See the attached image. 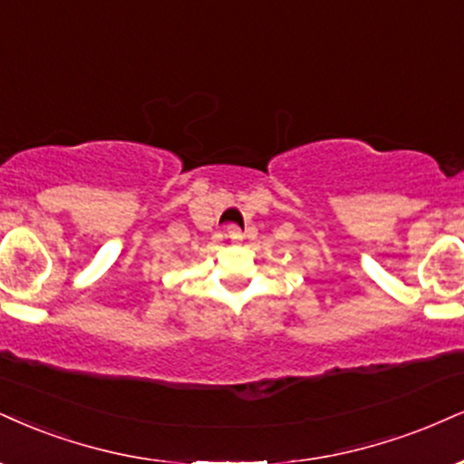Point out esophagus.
I'll use <instances>...</instances> for the list:
<instances>
[{"label":"esophagus","mask_w":464,"mask_h":464,"mask_svg":"<svg viewBox=\"0 0 464 464\" xmlns=\"http://www.w3.org/2000/svg\"><path fill=\"white\" fill-rule=\"evenodd\" d=\"M227 237L231 239L233 244L242 242V239H244V233H242V228L236 227V225H228V228H227Z\"/></svg>","instance_id":"obj_1"}]
</instances>
